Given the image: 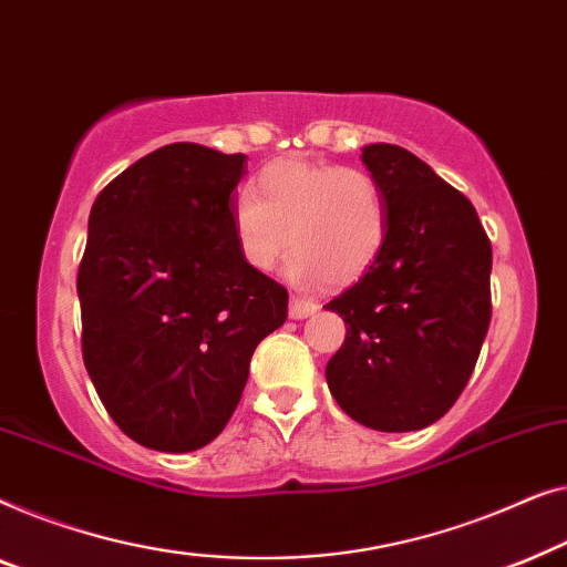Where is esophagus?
I'll list each match as a JSON object with an SVG mask.
<instances>
[{
  "mask_svg": "<svg viewBox=\"0 0 567 567\" xmlns=\"http://www.w3.org/2000/svg\"><path fill=\"white\" fill-rule=\"evenodd\" d=\"M316 310H318V302H316V300L290 298V318H295V321H300V318L313 316Z\"/></svg>",
  "mask_w": 567,
  "mask_h": 567,
  "instance_id": "34e87169",
  "label": "esophagus"
}]
</instances>
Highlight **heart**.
<instances>
[{
  "mask_svg": "<svg viewBox=\"0 0 567 567\" xmlns=\"http://www.w3.org/2000/svg\"><path fill=\"white\" fill-rule=\"evenodd\" d=\"M238 254L254 272H269L292 244L287 275L295 282L347 285L374 265L388 218L380 187L349 166L285 158L269 164L230 205Z\"/></svg>",
  "mask_w": 567,
  "mask_h": 567,
  "instance_id": "heart-1",
  "label": "heart"
}]
</instances>
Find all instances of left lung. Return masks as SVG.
Segmentation results:
<instances>
[{"label": "left lung", "mask_w": 567, "mask_h": 567, "mask_svg": "<svg viewBox=\"0 0 567 567\" xmlns=\"http://www.w3.org/2000/svg\"><path fill=\"white\" fill-rule=\"evenodd\" d=\"M385 203L380 257L339 298L347 339L326 364L341 411L374 432H416L452 409L491 323V241L473 203L393 143L362 148Z\"/></svg>", "instance_id": "8db88e82"}]
</instances>
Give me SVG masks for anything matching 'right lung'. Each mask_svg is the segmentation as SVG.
<instances>
[{"mask_svg": "<svg viewBox=\"0 0 567 567\" xmlns=\"http://www.w3.org/2000/svg\"><path fill=\"white\" fill-rule=\"evenodd\" d=\"M244 154L169 143L97 195L79 265L82 354L102 405L148 450L210 444L241 401L287 290L238 254Z\"/></svg>", "mask_w": 567, "mask_h": 567, "instance_id": "obj_1", "label": "right lung"}]
</instances>
